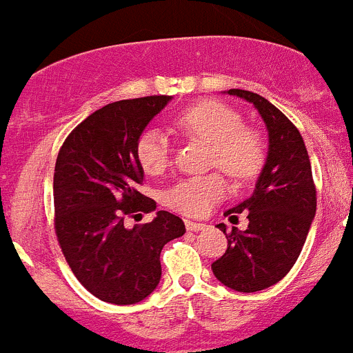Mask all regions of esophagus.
<instances>
[{
	"label": "esophagus",
	"instance_id": "1",
	"mask_svg": "<svg viewBox=\"0 0 353 353\" xmlns=\"http://www.w3.org/2000/svg\"><path fill=\"white\" fill-rule=\"evenodd\" d=\"M185 228L189 230V232H201V230L207 228V224L194 223V221H185Z\"/></svg>",
	"mask_w": 353,
	"mask_h": 353
}]
</instances>
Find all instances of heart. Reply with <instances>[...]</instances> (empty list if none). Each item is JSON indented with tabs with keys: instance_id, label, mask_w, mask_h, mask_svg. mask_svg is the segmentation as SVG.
<instances>
[{
	"instance_id": "b5f03b06",
	"label": "heart",
	"mask_w": 353,
	"mask_h": 353,
	"mask_svg": "<svg viewBox=\"0 0 353 353\" xmlns=\"http://www.w3.org/2000/svg\"><path fill=\"white\" fill-rule=\"evenodd\" d=\"M183 136L210 143L208 164L226 171L236 182L254 179L265 164L263 136L244 125L242 114L219 101H199L174 118ZM173 148L166 132L145 129L136 143V159L146 174H161L170 166ZM228 182L221 171L187 176L164 191L162 201L171 210L198 217L226 194Z\"/></svg>"
}]
</instances>
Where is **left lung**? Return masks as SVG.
Here are the masks:
<instances>
[{"label": "left lung", "instance_id": "8db88e82", "mask_svg": "<svg viewBox=\"0 0 353 353\" xmlns=\"http://www.w3.org/2000/svg\"><path fill=\"white\" fill-rule=\"evenodd\" d=\"M258 109L269 130V154L256 189L226 215L248 212V230L226 233L228 249L212 263L214 276L235 292H260L290 272L316 214V187L304 139L274 104L248 90H228Z\"/></svg>", "mask_w": 353, "mask_h": 353}]
</instances>
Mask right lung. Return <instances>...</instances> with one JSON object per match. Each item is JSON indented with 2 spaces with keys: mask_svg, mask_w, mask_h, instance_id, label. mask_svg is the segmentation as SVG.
Here are the masks:
<instances>
[{
  "mask_svg": "<svg viewBox=\"0 0 353 353\" xmlns=\"http://www.w3.org/2000/svg\"><path fill=\"white\" fill-rule=\"evenodd\" d=\"M171 101L150 95L97 109L67 136L54 166V230L74 276L97 299L136 304L161 281V251L185 233L180 217L159 210L152 223L127 230L125 217L155 210L139 192L136 143Z\"/></svg>",
  "mask_w": 353,
  "mask_h": 353,
  "instance_id": "right-lung-1",
  "label": "right lung"
}]
</instances>
